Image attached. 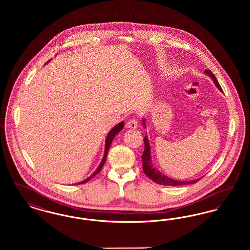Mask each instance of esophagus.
Segmentation results:
<instances>
[{
	"mask_svg": "<svg viewBox=\"0 0 250 250\" xmlns=\"http://www.w3.org/2000/svg\"><path fill=\"white\" fill-rule=\"evenodd\" d=\"M126 127L127 128H132V129H135V128H137V126H138V122L136 121V119H134V118H132V119L128 120L127 121V123H126Z\"/></svg>",
	"mask_w": 250,
	"mask_h": 250,
	"instance_id": "1",
	"label": "esophagus"
}]
</instances>
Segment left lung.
<instances>
[{"mask_svg":"<svg viewBox=\"0 0 250 250\" xmlns=\"http://www.w3.org/2000/svg\"><path fill=\"white\" fill-rule=\"evenodd\" d=\"M204 73L206 75H208L213 81L214 83L220 91H222L220 85L218 83L215 76L213 74V72L211 70H205ZM143 125L145 126V121L143 120ZM143 143H144V152L142 155V159H143V168L144 173L151 179L156 184L158 185H163V186H171V187H177V186H184V185H192L197 183L198 181H200L201 178L197 179V180H193V181H177V180H173V179L169 178L166 175H163L162 173H160V171H158L155 167L153 166L152 163V158H151V148H150V143L148 141L147 136L144 137L143 139Z\"/></svg>","mask_w":250,"mask_h":250,"instance_id":"8db88e82","label":"left lung"}]
</instances>
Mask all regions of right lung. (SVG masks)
Returning <instances> with one entry per match:
<instances>
[{
	"label": "right lung",
	"instance_id": "obj_1",
	"mask_svg": "<svg viewBox=\"0 0 250 250\" xmlns=\"http://www.w3.org/2000/svg\"><path fill=\"white\" fill-rule=\"evenodd\" d=\"M124 125H125V123L124 122H121L120 124H118L117 125H115L111 130L109 131V133L107 134V138H106V143H105V154H104V156H103V158H102V160H101V163H100V165L98 166L97 167V169L95 170V172L90 176V177H88L87 179H85L84 181L83 182H80V183H78V185H80V184H85V183H87V182H89L90 180L92 178H94L95 175L97 174V173H99V171L101 170V168L103 167V165H104V163H105V161H106V158H107V152H108V149H109V147H110V144L112 143V141H113V138L119 133L120 131L123 129V127H124Z\"/></svg>",
	"mask_w": 250,
	"mask_h": 250
}]
</instances>
